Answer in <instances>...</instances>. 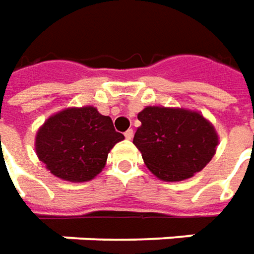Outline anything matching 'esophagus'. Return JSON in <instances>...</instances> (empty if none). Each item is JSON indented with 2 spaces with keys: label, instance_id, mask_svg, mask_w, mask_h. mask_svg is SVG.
<instances>
[{
  "label": "esophagus",
  "instance_id": "1",
  "mask_svg": "<svg viewBox=\"0 0 254 254\" xmlns=\"http://www.w3.org/2000/svg\"><path fill=\"white\" fill-rule=\"evenodd\" d=\"M132 135H134V131L131 130V128L124 132V137L127 138V139H131V138H132Z\"/></svg>",
  "mask_w": 254,
  "mask_h": 254
}]
</instances>
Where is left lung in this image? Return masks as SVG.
I'll return each instance as SVG.
<instances>
[{
	"label": "left lung",
	"mask_w": 254,
	"mask_h": 254,
	"mask_svg": "<svg viewBox=\"0 0 254 254\" xmlns=\"http://www.w3.org/2000/svg\"><path fill=\"white\" fill-rule=\"evenodd\" d=\"M134 144L146 167L163 181H183L211 160L218 137L197 112L148 106L138 113Z\"/></svg>",
	"instance_id": "left-lung-1"
}]
</instances>
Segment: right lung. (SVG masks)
<instances>
[{
  "instance_id": "add662e5",
  "label": "right lung",
  "mask_w": 254,
  "mask_h": 254,
  "mask_svg": "<svg viewBox=\"0 0 254 254\" xmlns=\"http://www.w3.org/2000/svg\"><path fill=\"white\" fill-rule=\"evenodd\" d=\"M122 139L109 116L92 106L70 108L44 123L37 132L36 152L54 176L83 183L101 173L110 149Z\"/></svg>"
}]
</instances>
